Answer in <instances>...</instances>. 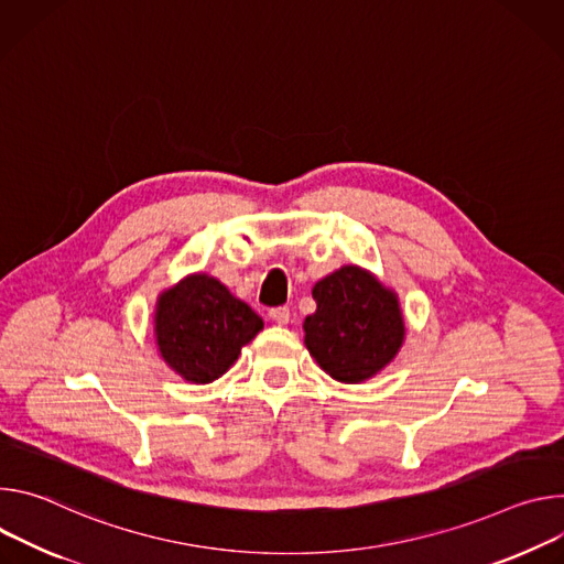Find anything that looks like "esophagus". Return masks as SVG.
I'll use <instances>...</instances> for the list:
<instances>
[{"instance_id": "esophagus-1", "label": "esophagus", "mask_w": 564, "mask_h": 564, "mask_svg": "<svg viewBox=\"0 0 564 564\" xmlns=\"http://www.w3.org/2000/svg\"><path fill=\"white\" fill-rule=\"evenodd\" d=\"M269 316H271L273 323L286 325L289 318H291V311H289V306H278V308H271V311H269Z\"/></svg>"}]
</instances>
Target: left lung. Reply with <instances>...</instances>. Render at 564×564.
Returning <instances> with one entry per match:
<instances>
[{"label":"left lung","mask_w":564,"mask_h":564,"mask_svg":"<svg viewBox=\"0 0 564 564\" xmlns=\"http://www.w3.org/2000/svg\"><path fill=\"white\" fill-rule=\"evenodd\" d=\"M316 311L304 318V347L340 383H365L405 343L399 293L371 271L345 264L311 289Z\"/></svg>","instance_id":"8db88e82"}]
</instances>
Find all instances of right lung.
Returning <instances> with one entry per match:
<instances>
[{"mask_svg":"<svg viewBox=\"0 0 564 564\" xmlns=\"http://www.w3.org/2000/svg\"><path fill=\"white\" fill-rule=\"evenodd\" d=\"M262 329L256 311L208 273L185 275L156 297L159 356L187 383L206 386L224 377Z\"/></svg>","mask_w":564,"mask_h":564,"instance_id":"obj_1","label":"right lung"}]
</instances>
